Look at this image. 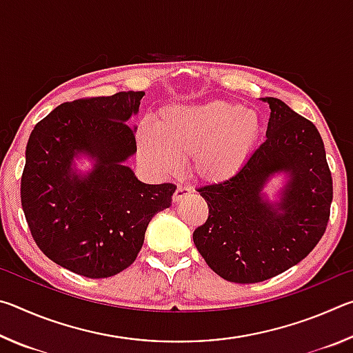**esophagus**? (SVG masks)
<instances>
[{"label":"esophagus","instance_id":"1","mask_svg":"<svg viewBox=\"0 0 353 353\" xmlns=\"http://www.w3.org/2000/svg\"><path fill=\"white\" fill-rule=\"evenodd\" d=\"M190 193H191L190 188L182 187V185H179V187L176 188V191H174V194H172V201H174V202L182 201L183 198H188Z\"/></svg>","mask_w":353,"mask_h":353}]
</instances>
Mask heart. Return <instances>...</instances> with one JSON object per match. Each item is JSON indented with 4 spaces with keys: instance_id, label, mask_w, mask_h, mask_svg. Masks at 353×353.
I'll use <instances>...</instances> for the list:
<instances>
[{
    "instance_id": "b5f03b06",
    "label": "heart",
    "mask_w": 353,
    "mask_h": 353,
    "mask_svg": "<svg viewBox=\"0 0 353 353\" xmlns=\"http://www.w3.org/2000/svg\"><path fill=\"white\" fill-rule=\"evenodd\" d=\"M261 130L255 110L229 101H207L163 107L155 128L140 124L135 139L140 157L159 174H174L182 157H193L196 177L221 183L248 165Z\"/></svg>"
}]
</instances>
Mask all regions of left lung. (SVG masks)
I'll list each match as a JSON object with an SVG mask.
<instances>
[{
  "label": "left lung",
  "mask_w": 353,
  "mask_h": 353,
  "mask_svg": "<svg viewBox=\"0 0 353 353\" xmlns=\"http://www.w3.org/2000/svg\"><path fill=\"white\" fill-rule=\"evenodd\" d=\"M266 140L230 181L198 188L208 218L193 232L207 265L229 282L259 283L302 261L324 235L333 198L325 149L312 121L277 98ZM274 180L281 185L267 191Z\"/></svg>",
  "instance_id": "1"
}]
</instances>
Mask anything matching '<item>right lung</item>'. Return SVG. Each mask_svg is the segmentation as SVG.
Here are the masks:
<instances>
[{
	"instance_id": "1",
	"label": "right lung",
	"mask_w": 353,
	"mask_h": 353,
	"mask_svg": "<svg viewBox=\"0 0 353 353\" xmlns=\"http://www.w3.org/2000/svg\"><path fill=\"white\" fill-rule=\"evenodd\" d=\"M143 92L77 99L56 107L29 135L21 205L35 243L59 266L105 279L132 265L155 213L176 185L141 182L130 118Z\"/></svg>"
}]
</instances>
